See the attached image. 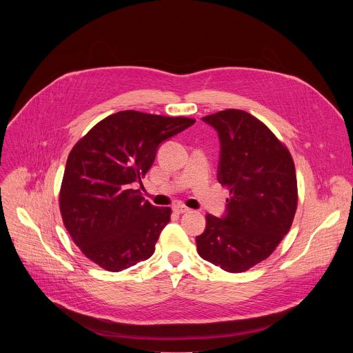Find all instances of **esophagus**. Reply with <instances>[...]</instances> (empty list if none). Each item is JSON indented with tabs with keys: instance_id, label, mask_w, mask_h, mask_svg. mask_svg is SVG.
Listing matches in <instances>:
<instances>
[{
	"instance_id": "obj_1",
	"label": "esophagus",
	"mask_w": 353,
	"mask_h": 353,
	"mask_svg": "<svg viewBox=\"0 0 353 353\" xmlns=\"http://www.w3.org/2000/svg\"><path fill=\"white\" fill-rule=\"evenodd\" d=\"M173 210H174L176 214H185V212H190V211H191V210H190L188 207H185V205H176Z\"/></svg>"
}]
</instances>
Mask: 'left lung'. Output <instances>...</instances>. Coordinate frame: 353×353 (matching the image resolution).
Segmentation results:
<instances>
[{
    "label": "left lung",
    "instance_id": "left-lung-1",
    "mask_svg": "<svg viewBox=\"0 0 353 353\" xmlns=\"http://www.w3.org/2000/svg\"><path fill=\"white\" fill-rule=\"evenodd\" d=\"M203 120L219 134L218 180L230 196L223 219L207 215L196 251L226 272H244L267 260L292 226L299 199L294 163L286 145L244 110Z\"/></svg>",
    "mask_w": 353,
    "mask_h": 353
}]
</instances>
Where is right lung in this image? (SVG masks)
<instances>
[{"instance_id":"1","label":"right lung","mask_w":353,"mask_h":353,"mask_svg":"<svg viewBox=\"0 0 353 353\" xmlns=\"http://www.w3.org/2000/svg\"><path fill=\"white\" fill-rule=\"evenodd\" d=\"M194 123L124 110L99 121L74 145L59 204L65 229L86 259L120 272L154 254L172 210L149 204L132 184L152 166L159 143Z\"/></svg>"}]
</instances>
